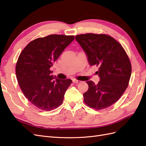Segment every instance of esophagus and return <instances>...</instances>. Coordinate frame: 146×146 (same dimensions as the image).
<instances>
[{"instance_id": "obj_1", "label": "esophagus", "mask_w": 146, "mask_h": 146, "mask_svg": "<svg viewBox=\"0 0 146 146\" xmlns=\"http://www.w3.org/2000/svg\"><path fill=\"white\" fill-rule=\"evenodd\" d=\"M73 82L75 83H81V81L76 80V79H74V80H73Z\"/></svg>"}]
</instances>
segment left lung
<instances>
[{
    "mask_svg": "<svg viewBox=\"0 0 146 146\" xmlns=\"http://www.w3.org/2000/svg\"><path fill=\"white\" fill-rule=\"evenodd\" d=\"M76 39L89 64L99 68L96 74L100 81L97 85L86 82L89 88L83 94L84 101L96 110L107 108L116 102L129 85L131 74L129 56L120 44L108 35L82 34Z\"/></svg>",
    "mask_w": 146,
    "mask_h": 146,
    "instance_id": "1",
    "label": "left lung"
}]
</instances>
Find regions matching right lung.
Segmentation results:
<instances>
[{
  "instance_id": "add662e5",
  "label": "right lung",
  "mask_w": 146,
  "mask_h": 146,
  "mask_svg": "<svg viewBox=\"0 0 146 146\" xmlns=\"http://www.w3.org/2000/svg\"><path fill=\"white\" fill-rule=\"evenodd\" d=\"M74 36L50 35L29 43L17 60L16 74L23 94L32 104L44 111H51L62 104L70 79H58L50 68L73 41Z\"/></svg>"
}]
</instances>
